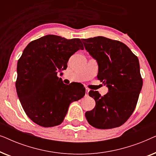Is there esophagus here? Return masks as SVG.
Segmentation results:
<instances>
[{
	"instance_id": "obj_1",
	"label": "esophagus",
	"mask_w": 156,
	"mask_h": 156,
	"mask_svg": "<svg viewBox=\"0 0 156 156\" xmlns=\"http://www.w3.org/2000/svg\"><path fill=\"white\" fill-rule=\"evenodd\" d=\"M89 89L86 88V93H85V96H88V94H89Z\"/></svg>"
}]
</instances>
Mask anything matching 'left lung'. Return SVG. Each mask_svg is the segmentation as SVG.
<instances>
[{"instance_id": "obj_1", "label": "left lung", "mask_w": 156, "mask_h": 156, "mask_svg": "<svg viewBox=\"0 0 156 156\" xmlns=\"http://www.w3.org/2000/svg\"><path fill=\"white\" fill-rule=\"evenodd\" d=\"M82 41L86 50L97 61L98 80L108 89L103 97L97 91H89L96 106L85 113L87 120L99 129L120 126L135 110L143 86L138 57L117 40L98 36Z\"/></svg>"}]
</instances>
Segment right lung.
<instances>
[{"mask_svg":"<svg viewBox=\"0 0 156 156\" xmlns=\"http://www.w3.org/2000/svg\"><path fill=\"white\" fill-rule=\"evenodd\" d=\"M79 50H84L79 38L48 35L30 42L23 50L17 66L16 91L25 114L37 125H59L69 104L84 96L82 84L66 85L57 76Z\"/></svg>","mask_w":156,"mask_h":156,"instance_id":"add662e5","label":"right lung"}]
</instances>
